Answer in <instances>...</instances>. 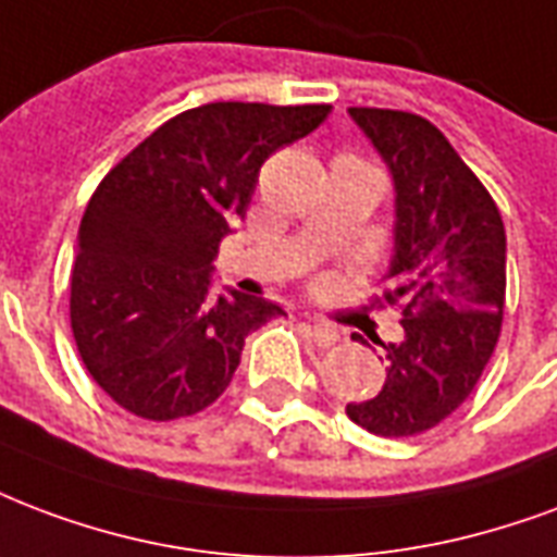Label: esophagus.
I'll return each instance as SVG.
<instances>
[{
  "label": "esophagus",
  "mask_w": 557,
  "mask_h": 557,
  "mask_svg": "<svg viewBox=\"0 0 557 557\" xmlns=\"http://www.w3.org/2000/svg\"><path fill=\"white\" fill-rule=\"evenodd\" d=\"M307 331H310L312 342L321 345V348H331V345L339 342V331H336L333 324H324V321H310V324H307Z\"/></svg>",
  "instance_id": "esophagus-1"
}]
</instances>
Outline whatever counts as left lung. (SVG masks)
<instances>
[{
	"mask_svg": "<svg viewBox=\"0 0 557 557\" xmlns=\"http://www.w3.org/2000/svg\"><path fill=\"white\" fill-rule=\"evenodd\" d=\"M395 188L389 289L401 339L381 342L386 381L351 401V422L377 436H416L463 405L493 357L505 310V224L446 135L410 111L348 109Z\"/></svg>",
	"mask_w": 557,
	"mask_h": 557,
	"instance_id": "left-lung-1",
	"label": "left lung"
}]
</instances>
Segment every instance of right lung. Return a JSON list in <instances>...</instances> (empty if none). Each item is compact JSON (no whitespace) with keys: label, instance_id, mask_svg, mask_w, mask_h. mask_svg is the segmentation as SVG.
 <instances>
[{"label":"right lung","instance_id":"1","mask_svg":"<svg viewBox=\"0 0 557 557\" xmlns=\"http://www.w3.org/2000/svg\"><path fill=\"white\" fill-rule=\"evenodd\" d=\"M331 106L209 102L176 114L90 197L70 274V324L94 381L129 413L171 422L221 398L247 333L274 300L212 295L221 238L245 218L259 168Z\"/></svg>","mask_w":557,"mask_h":557}]
</instances>
